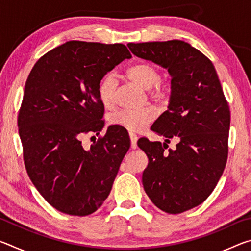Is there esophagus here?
I'll return each instance as SVG.
<instances>
[{"label":"esophagus","mask_w":251,"mask_h":251,"mask_svg":"<svg viewBox=\"0 0 251 251\" xmlns=\"http://www.w3.org/2000/svg\"><path fill=\"white\" fill-rule=\"evenodd\" d=\"M129 138H130V148L131 150H136V148H137L138 137L134 133H129Z\"/></svg>","instance_id":"34e87169"}]
</instances>
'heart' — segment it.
<instances>
[{
    "label": "heart",
    "instance_id": "heart-1",
    "mask_svg": "<svg viewBox=\"0 0 251 251\" xmlns=\"http://www.w3.org/2000/svg\"><path fill=\"white\" fill-rule=\"evenodd\" d=\"M127 75L144 90H151V94L157 99L164 97L166 88L160 83V73L151 64H136L127 71ZM116 78L113 74L104 76L97 86V95L105 107H112L115 103ZM154 118L151 109H121L109 116V123L129 131H142Z\"/></svg>",
    "mask_w": 251,
    "mask_h": 251
}]
</instances>
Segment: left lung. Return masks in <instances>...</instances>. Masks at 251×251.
<instances>
[{
  "instance_id": "left-lung-1",
  "label": "left lung",
  "mask_w": 251,
  "mask_h": 251,
  "mask_svg": "<svg viewBox=\"0 0 251 251\" xmlns=\"http://www.w3.org/2000/svg\"><path fill=\"white\" fill-rule=\"evenodd\" d=\"M137 57L167 69L172 76L168 109L151 127L165 143L138 141L148 165L143 186L165 212L180 214L201 205L222 177L228 157L230 110L209 58L184 41L127 44ZM175 151H165L170 138Z\"/></svg>"
}]
</instances>
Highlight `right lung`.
<instances>
[{
	"instance_id": "right-lung-1",
	"label": "right lung",
	"mask_w": 251,
	"mask_h": 251,
	"mask_svg": "<svg viewBox=\"0 0 251 251\" xmlns=\"http://www.w3.org/2000/svg\"><path fill=\"white\" fill-rule=\"evenodd\" d=\"M130 57L124 44L70 41L43 55L28 75L18 117L24 164L39 193L58 211L91 215L112 190L129 137L109 126L90 150L80 138L103 129L97 86Z\"/></svg>"
}]
</instances>
